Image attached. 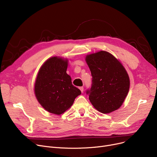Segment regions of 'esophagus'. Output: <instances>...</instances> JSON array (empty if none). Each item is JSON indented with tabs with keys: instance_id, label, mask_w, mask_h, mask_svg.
Instances as JSON below:
<instances>
[{
	"instance_id": "obj_1",
	"label": "esophagus",
	"mask_w": 157,
	"mask_h": 157,
	"mask_svg": "<svg viewBox=\"0 0 157 157\" xmlns=\"http://www.w3.org/2000/svg\"><path fill=\"white\" fill-rule=\"evenodd\" d=\"M79 89H80V90L81 91V92H82V93H83V92H84V87H79Z\"/></svg>"
}]
</instances>
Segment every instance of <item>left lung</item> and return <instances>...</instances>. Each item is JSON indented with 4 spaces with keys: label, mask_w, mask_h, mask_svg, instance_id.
<instances>
[{
    "label": "left lung",
    "mask_w": 157,
    "mask_h": 157,
    "mask_svg": "<svg viewBox=\"0 0 157 157\" xmlns=\"http://www.w3.org/2000/svg\"><path fill=\"white\" fill-rule=\"evenodd\" d=\"M86 61L92 75L91 87L86 90L92 105L103 114L118 109L130 87L128 75L123 65L105 51L88 55Z\"/></svg>",
    "instance_id": "1"
}]
</instances>
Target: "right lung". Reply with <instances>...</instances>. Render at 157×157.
Segmentation results:
<instances>
[{
  "mask_svg": "<svg viewBox=\"0 0 157 157\" xmlns=\"http://www.w3.org/2000/svg\"><path fill=\"white\" fill-rule=\"evenodd\" d=\"M67 67V60L51 57L41 67L35 82L37 100L46 110L57 115L68 110L81 94L66 73Z\"/></svg>",
  "mask_w": 157,
  "mask_h": 157,
  "instance_id": "obj_1",
  "label": "right lung"
}]
</instances>
